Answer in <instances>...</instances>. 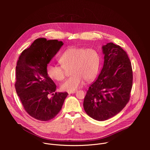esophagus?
<instances>
[{"label": "esophagus", "instance_id": "34e87169", "mask_svg": "<svg viewBox=\"0 0 150 150\" xmlns=\"http://www.w3.org/2000/svg\"><path fill=\"white\" fill-rule=\"evenodd\" d=\"M76 93V91H73V92H68V94H74V93Z\"/></svg>", "mask_w": 150, "mask_h": 150}]
</instances>
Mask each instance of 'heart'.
Instances as JSON below:
<instances>
[{
  "label": "heart",
  "mask_w": 150,
  "mask_h": 150,
  "mask_svg": "<svg viewBox=\"0 0 150 150\" xmlns=\"http://www.w3.org/2000/svg\"><path fill=\"white\" fill-rule=\"evenodd\" d=\"M61 66L48 65L46 72L52 79L61 81L65 79L68 69H71V78L61 84L62 91L73 92L81 88L85 80L90 82L97 75L100 57L97 50L91 48L71 47L63 53L59 59Z\"/></svg>",
  "instance_id": "1"
}]
</instances>
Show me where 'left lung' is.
Masks as SVG:
<instances>
[{
    "label": "left lung",
    "mask_w": 150,
    "mask_h": 150,
    "mask_svg": "<svg viewBox=\"0 0 150 150\" xmlns=\"http://www.w3.org/2000/svg\"><path fill=\"white\" fill-rule=\"evenodd\" d=\"M102 49L103 67L83 103L87 114L98 121L115 116L125 108L130 99L133 80L131 61L120 46L109 42Z\"/></svg>",
    "instance_id": "1"
}]
</instances>
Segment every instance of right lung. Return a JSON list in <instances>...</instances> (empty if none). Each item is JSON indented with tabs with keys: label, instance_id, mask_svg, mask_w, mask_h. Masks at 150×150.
Wrapping results in <instances>:
<instances>
[{
	"label": "right lung",
	"instance_id": "add662e5",
	"mask_svg": "<svg viewBox=\"0 0 150 150\" xmlns=\"http://www.w3.org/2000/svg\"><path fill=\"white\" fill-rule=\"evenodd\" d=\"M63 45L57 40L37 38L21 53L17 62L16 93L25 111L37 120L54 118L68 95L67 92L54 93L56 85L46 72L47 64ZM50 94L52 97L50 98Z\"/></svg>",
	"mask_w": 150,
	"mask_h": 150
}]
</instances>
